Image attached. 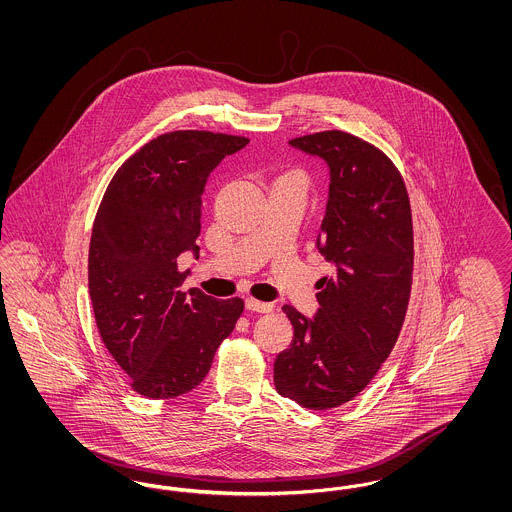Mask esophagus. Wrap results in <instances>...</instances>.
<instances>
[{"label":"esophagus","mask_w":512,"mask_h":512,"mask_svg":"<svg viewBox=\"0 0 512 512\" xmlns=\"http://www.w3.org/2000/svg\"><path fill=\"white\" fill-rule=\"evenodd\" d=\"M245 307L253 313H270L272 311V303H265V301H259V299H253V297L245 299Z\"/></svg>","instance_id":"esophagus-1"}]
</instances>
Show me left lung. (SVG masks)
Listing matches in <instances>:
<instances>
[{"instance_id":"obj_1","label":"left lung","mask_w":512,"mask_h":512,"mask_svg":"<svg viewBox=\"0 0 512 512\" xmlns=\"http://www.w3.org/2000/svg\"><path fill=\"white\" fill-rule=\"evenodd\" d=\"M330 169L318 251L336 272L318 282V313L284 305L292 345L274 361V386L305 409L351 401L390 357L413 286V215L390 157L365 140L326 130L290 140Z\"/></svg>"}]
</instances>
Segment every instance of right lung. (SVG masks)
Wrapping results in <instances>:
<instances>
[{"instance_id": "add662e5", "label": "right lung", "mask_w": 512, "mask_h": 512, "mask_svg": "<svg viewBox=\"0 0 512 512\" xmlns=\"http://www.w3.org/2000/svg\"><path fill=\"white\" fill-rule=\"evenodd\" d=\"M244 136L174 130L122 163L99 203L88 255V288L99 336L132 390L172 399L207 376L240 315V297L182 290L178 257L194 251L209 174Z\"/></svg>"}]
</instances>
